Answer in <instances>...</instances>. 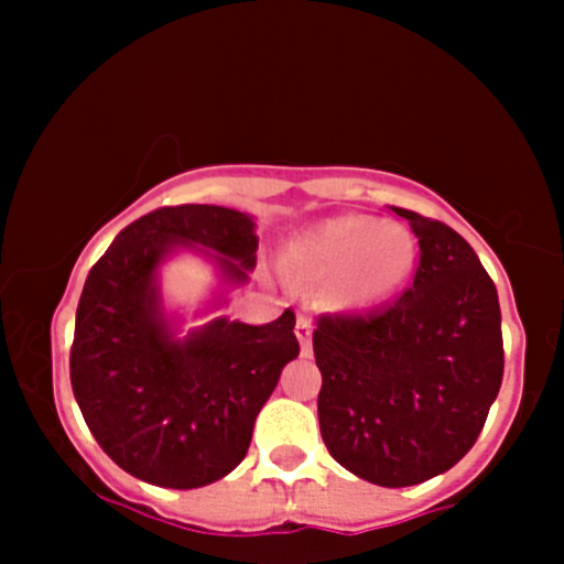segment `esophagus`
I'll return each instance as SVG.
<instances>
[{
  "label": "esophagus",
  "instance_id": "esophagus-1",
  "mask_svg": "<svg viewBox=\"0 0 564 564\" xmlns=\"http://www.w3.org/2000/svg\"><path fill=\"white\" fill-rule=\"evenodd\" d=\"M294 333H297L300 346H303V355L308 357L311 351H314V346H311V335H314V327H311V318L308 316H300L297 318V327H294Z\"/></svg>",
  "mask_w": 564,
  "mask_h": 564
}]
</instances>
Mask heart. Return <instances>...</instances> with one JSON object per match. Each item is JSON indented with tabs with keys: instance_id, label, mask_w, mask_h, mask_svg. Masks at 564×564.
<instances>
[{
	"instance_id": "1",
	"label": "heart",
	"mask_w": 564,
	"mask_h": 564,
	"mask_svg": "<svg viewBox=\"0 0 564 564\" xmlns=\"http://www.w3.org/2000/svg\"><path fill=\"white\" fill-rule=\"evenodd\" d=\"M292 261L308 278L340 275L344 305H373L403 286L414 264V240L403 226L340 215L311 229L294 246Z\"/></svg>"
}]
</instances>
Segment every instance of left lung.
<instances>
[{
	"label": "left lung",
	"mask_w": 564,
	"mask_h": 564,
	"mask_svg": "<svg viewBox=\"0 0 564 564\" xmlns=\"http://www.w3.org/2000/svg\"><path fill=\"white\" fill-rule=\"evenodd\" d=\"M420 246L414 281L368 314L316 318L318 429L329 456L377 486H417L456 466L502 388L497 286L442 220L392 207Z\"/></svg>",
	"instance_id": "obj_1"
}]
</instances>
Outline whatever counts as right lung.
Segmentation results:
<instances>
[{"mask_svg":"<svg viewBox=\"0 0 564 564\" xmlns=\"http://www.w3.org/2000/svg\"><path fill=\"white\" fill-rule=\"evenodd\" d=\"M202 246L231 281H246L259 240L246 213L180 204L141 215L95 261L76 311L70 384L113 464L163 488L229 475L250 447L259 409L300 355L294 311L253 324L215 318L174 340L155 270L169 250Z\"/></svg>","mask_w":564,"mask_h":564,"instance_id":"add662e5","label":"right lung"}]
</instances>
